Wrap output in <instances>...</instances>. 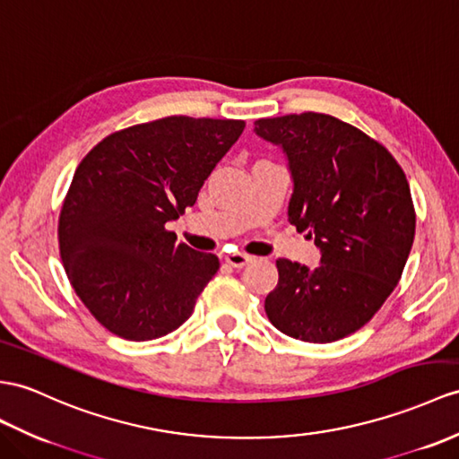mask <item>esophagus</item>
Returning a JSON list of instances; mask_svg holds the SVG:
<instances>
[{"label": "esophagus", "instance_id": "obj_1", "mask_svg": "<svg viewBox=\"0 0 459 459\" xmlns=\"http://www.w3.org/2000/svg\"><path fill=\"white\" fill-rule=\"evenodd\" d=\"M253 261L251 255H245V253H231V255H226V263L233 268H243L247 263Z\"/></svg>", "mask_w": 459, "mask_h": 459}]
</instances>
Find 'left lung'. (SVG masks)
<instances>
[{"instance_id":"left-lung-1","label":"left lung","mask_w":459,"mask_h":459,"mask_svg":"<svg viewBox=\"0 0 459 459\" xmlns=\"http://www.w3.org/2000/svg\"><path fill=\"white\" fill-rule=\"evenodd\" d=\"M255 132L286 152L294 178L288 221L321 249L317 268L276 261L268 321L306 342L349 337L403 274L417 220L407 177L385 145L331 115L259 118Z\"/></svg>"}]
</instances>
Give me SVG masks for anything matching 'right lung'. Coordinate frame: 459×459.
<instances>
[{"label": "right lung", "instance_id": "1", "mask_svg": "<svg viewBox=\"0 0 459 459\" xmlns=\"http://www.w3.org/2000/svg\"><path fill=\"white\" fill-rule=\"evenodd\" d=\"M243 120L165 117L108 134L77 165L58 220L70 284L100 325L126 341L178 329L220 268L175 243L167 221L238 142Z\"/></svg>", "mask_w": 459, "mask_h": 459}]
</instances>
